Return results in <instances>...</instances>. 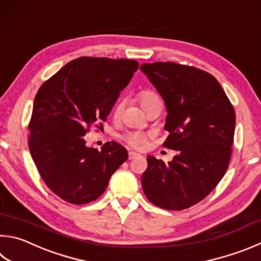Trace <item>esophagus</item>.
Returning a JSON list of instances; mask_svg holds the SVG:
<instances>
[{
	"label": "esophagus",
	"mask_w": 261,
	"mask_h": 261,
	"mask_svg": "<svg viewBox=\"0 0 261 261\" xmlns=\"http://www.w3.org/2000/svg\"><path fill=\"white\" fill-rule=\"evenodd\" d=\"M138 156H140V154L136 153V151H129V160H134L136 158H138Z\"/></svg>",
	"instance_id": "1"
}]
</instances>
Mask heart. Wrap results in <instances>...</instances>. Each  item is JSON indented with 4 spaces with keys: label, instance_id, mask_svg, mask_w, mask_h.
<instances>
[{
    "label": "heart",
    "instance_id": "obj_1",
    "mask_svg": "<svg viewBox=\"0 0 261 261\" xmlns=\"http://www.w3.org/2000/svg\"><path fill=\"white\" fill-rule=\"evenodd\" d=\"M138 99H139V102L140 105L143 106L144 110L146 111L147 107H149L151 103L154 101L158 100L160 99L158 96L154 92L151 91H141L138 94ZM121 102H118L116 105L115 108V112L117 113L118 111L121 110ZM148 134H145V132H140V131H129L126 132V134L122 137V140L129 145L132 148H136V149H143L144 147L147 144V140H148Z\"/></svg>",
    "mask_w": 261,
    "mask_h": 261
}]
</instances>
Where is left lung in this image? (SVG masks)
I'll use <instances>...</instances> for the list:
<instances>
[{
	"mask_svg": "<svg viewBox=\"0 0 261 261\" xmlns=\"http://www.w3.org/2000/svg\"><path fill=\"white\" fill-rule=\"evenodd\" d=\"M141 72L167 107L163 146L179 150L171 162L147 156L141 186L146 197L165 210H184L205 198L228 169L235 111L216 77L193 66L143 64Z\"/></svg>",
	"mask_w": 261,
	"mask_h": 261,
	"instance_id": "8db88e82",
	"label": "left lung"
}]
</instances>
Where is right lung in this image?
<instances>
[{"mask_svg": "<svg viewBox=\"0 0 261 261\" xmlns=\"http://www.w3.org/2000/svg\"><path fill=\"white\" fill-rule=\"evenodd\" d=\"M138 67L136 60L81 57L37 91L28 146L40 176L61 200L72 204L97 200L127 160L126 149L115 141L98 150L85 145L83 136L96 122L106 121Z\"/></svg>", "mask_w": 261, "mask_h": 261, "instance_id": "obj_1", "label": "right lung"}]
</instances>
